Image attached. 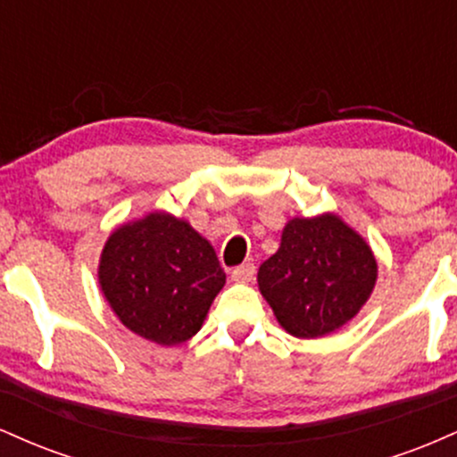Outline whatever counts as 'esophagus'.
I'll use <instances>...</instances> for the list:
<instances>
[{
    "mask_svg": "<svg viewBox=\"0 0 457 457\" xmlns=\"http://www.w3.org/2000/svg\"><path fill=\"white\" fill-rule=\"evenodd\" d=\"M253 275H255V266L246 262V264L236 266V269L232 270V281H236V283H249L251 279H253Z\"/></svg>",
    "mask_w": 457,
    "mask_h": 457,
    "instance_id": "obj_1",
    "label": "esophagus"
}]
</instances>
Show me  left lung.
<instances>
[{"mask_svg":"<svg viewBox=\"0 0 457 457\" xmlns=\"http://www.w3.org/2000/svg\"><path fill=\"white\" fill-rule=\"evenodd\" d=\"M378 264L367 240L339 214L295 217L281 245L258 270V286L277 322L298 339L348 324L370 301Z\"/></svg>","mask_w":457,"mask_h":457,"instance_id":"1","label":"left lung"}]
</instances>
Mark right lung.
<instances>
[{"mask_svg": "<svg viewBox=\"0 0 457 457\" xmlns=\"http://www.w3.org/2000/svg\"><path fill=\"white\" fill-rule=\"evenodd\" d=\"M98 286L129 330L178 345L202 328L225 272L212 245L185 219L154 211L109 234Z\"/></svg>", "mask_w": 457, "mask_h": 457, "instance_id": "add662e5", "label": "right lung"}]
</instances>
